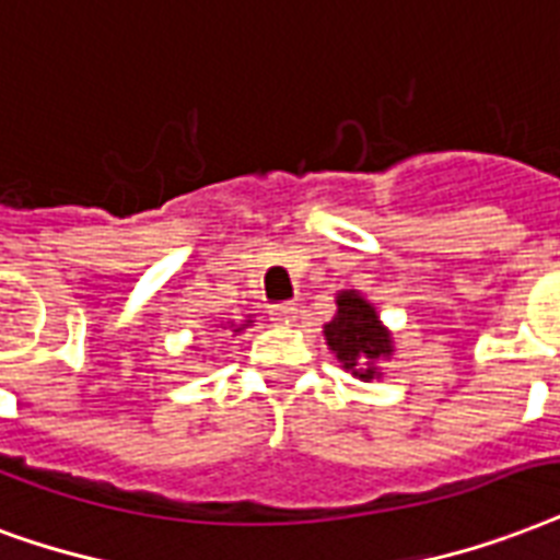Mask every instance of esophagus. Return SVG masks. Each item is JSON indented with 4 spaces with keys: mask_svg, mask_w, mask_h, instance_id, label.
<instances>
[{
    "mask_svg": "<svg viewBox=\"0 0 560 560\" xmlns=\"http://www.w3.org/2000/svg\"><path fill=\"white\" fill-rule=\"evenodd\" d=\"M296 305H272L270 308V319L276 326H293V323H296Z\"/></svg>",
    "mask_w": 560,
    "mask_h": 560,
    "instance_id": "esophagus-1",
    "label": "esophagus"
}]
</instances>
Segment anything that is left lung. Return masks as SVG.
I'll use <instances>...</instances> for the list:
<instances>
[{"label": "left lung", "instance_id": "left-lung-1", "mask_svg": "<svg viewBox=\"0 0 560 560\" xmlns=\"http://www.w3.org/2000/svg\"><path fill=\"white\" fill-rule=\"evenodd\" d=\"M328 349L355 378H378V361L394 355V337L358 290L337 293V314L323 326Z\"/></svg>", "mask_w": 560, "mask_h": 560}]
</instances>
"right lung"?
<instances>
[{
    "mask_svg": "<svg viewBox=\"0 0 560 560\" xmlns=\"http://www.w3.org/2000/svg\"><path fill=\"white\" fill-rule=\"evenodd\" d=\"M249 323H252V319H246V323H243L241 328H246V326H249ZM241 328H234V331H241Z\"/></svg>",
    "mask_w": 560,
    "mask_h": 560,
    "instance_id": "right-lung-1",
    "label": "right lung"
}]
</instances>
